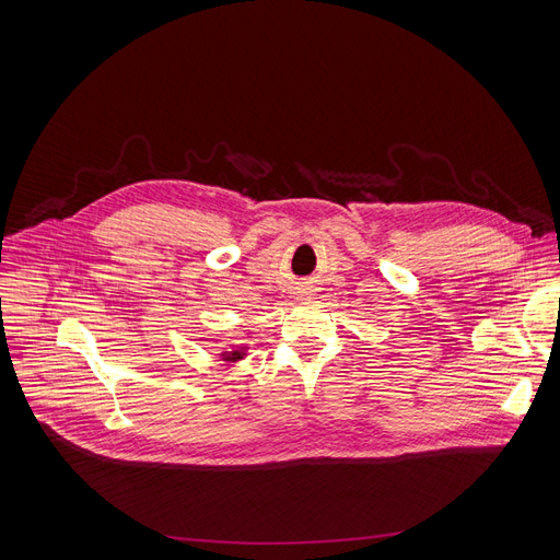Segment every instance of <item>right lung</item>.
I'll list each match as a JSON object with an SVG mask.
<instances>
[{
	"instance_id": "1",
	"label": "right lung",
	"mask_w": 560,
	"mask_h": 560,
	"mask_svg": "<svg viewBox=\"0 0 560 560\" xmlns=\"http://www.w3.org/2000/svg\"><path fill=\"white\" fill-rule=\"evenodd\" d=\"M242 354H244V352L236 350V352H230V354H223V357H225V361H234V359H242Z\"/></svg>"
}]
</instances>
